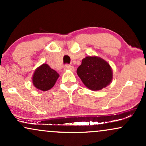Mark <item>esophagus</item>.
Segmentation results:
<instances>
[{
    "instance_id": "1",
    "label": "esophagus",
    "mask_w": 146,
    "mask_h": 146,
    "mask_svg": "<svg viewBox=\"0 0 146 146\" xmlns=\"http://www.w3.org/2000/svg\"><path fill=\"white\" fill-rule=\"evenodd\" d=\"M64 70H70V71H74V67L73 66H71V65H65L64 67Z\"/></svg>"
}]
</instances>
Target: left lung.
<instances>
[{"mask_svg": "<svg viewBox=\"0 0 146 146\" xmlns=\"http://www.w3.org/2000/svg\"><path fill=\"white\" fill-rule=\"evenodd\" d=\"M77 74L90 90H100L111 83L113 70L109 63L98 56H87L82 60Z\"/></svg>", "mask_w": 146, "mask_h": 146, "instance_id": "8db88e82", "label": "left lung"}]
</instances>
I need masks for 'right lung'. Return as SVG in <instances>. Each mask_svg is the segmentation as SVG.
<instances>
[{"instance_id":"1","label":"right lung","mask_w":146,"mask_h":146,"mask_svg":"<svg viewBox=\"0 0 146 146\" xmlns=\"http://www.w3.org/2000/svg\"><path fill=\"white\" fill-rule=\"evenodd\" d=\"M60 75L47 64H42L35 70L32 83L37 89L46 91L53 88Z\"/></svg>"}]
</instances>
